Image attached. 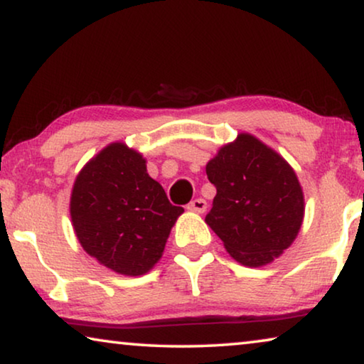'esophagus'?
<instances>
[{
    "label": "esophagus",
    "mask_w": 364,
    "mask_h": 364,
    "mask_svg": "<svg viewBox=\"0 0 364 364\" xmlns=\"http://www.w3.org/2000/svg\"><path fill=\"white\" fill-rule=\"evenodd\" d=\"M187 208L191 210V212L203 213L205 210H207V202H205L203 198H195V200H192L191 203H188V207H187Z\"/></svg>",
    "instance_id": "34e87169"
}]
</instances>
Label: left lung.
Segmentation results:
<instances>
[{
    "mask_svg": "<svg viewBox=\"0 0 364 364\" xmlns=\"http://www.w3.org/2000/svg\"><path fill=\"white\" fill-rule=\"evenodd\" d=\"M205 169L217 187L205 221L233 259L261 267L294 243L304 221V192L291 164L272 147L240 133Z\"/></svg>",
    "mask_w": 364,
    "mask_h": 364,
    "instance_id": "1",
    "label": "left lung"
}]
</instances>
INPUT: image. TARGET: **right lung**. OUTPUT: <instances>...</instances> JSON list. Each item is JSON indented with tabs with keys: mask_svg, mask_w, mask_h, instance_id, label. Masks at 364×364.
Instances as JSON below:
<instances>
[{
	"mask_svg": "<svg viewBox=\"0 0 364 364\" xmlns=\"http://www.w3.org/2000/svg\"><path fill=\"white\" fill-rule=\"evenodd\" d=\"M183 213L146 169V159L124 143H112L77 173L70 218L87 255L113 272L143 276L164 252Z\"/></svg>",
	"mask_w": 364,
	"mask_h": 364,
	"instance_id": "obj_1",
	"label": "right lung"
}]
</instances>
